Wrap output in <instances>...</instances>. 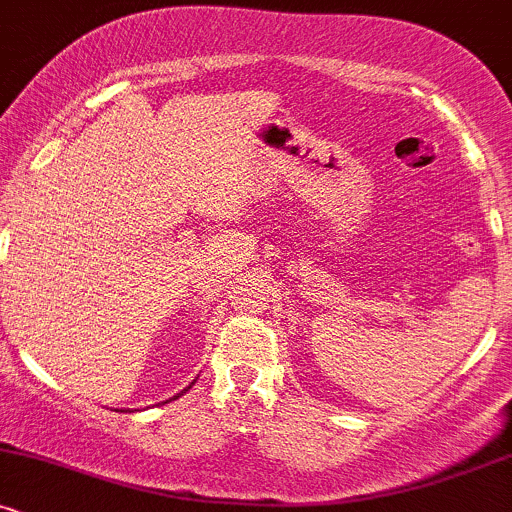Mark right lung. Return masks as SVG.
<instances>
[{
  "mask_svg": "<svg viewBox=\"0 0 512 512\" xmlns=\"http://www.w3.org/2000/svg\"><path fill=\"white\" fill-rule=\"evenodd\" d=\"M190 387H192V385H187V387H185V390H182V392H187V390H190ZM182 392H180V395H182ZM180 395H175V397H173V399H178V397H180Z\"/></svg>",
  "mask_w": 512,
  "mask_h": 512,
  "instance_id": "add662e5",
  "label": "right lung"
}]
</instances>
